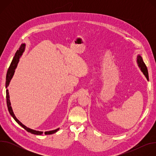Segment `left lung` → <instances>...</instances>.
<instances>
[{
    "instance_id": "1",
    "label": "left lung",
    "mask_w": 156,
    "mask_h": 156,
    "mask_svg": "<svg viewBox=\"0 0 156 156\" xmlns=\"http://www.w3.org/2000/svg\"><path fill=\"white\" fill-rule=\"evenodd\" d=\"M137 62H138L139 66L141 68V71L143 72V73H144L145 76L146 77L147 80H149V75H148V71H147V66L145 65V63H144L142 57L140 55H138V57H137Z\"/></svg>"
}]
</instances>
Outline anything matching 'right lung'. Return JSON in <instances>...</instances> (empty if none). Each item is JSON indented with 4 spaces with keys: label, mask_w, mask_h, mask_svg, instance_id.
<instances>
[{
    "label": "right lung",
    "mask_w": 156,
    "mask_h": 156,
    "mask_svg": "<svg viewBox=\"0 0 156 156\" xmlns=\"http://www.w3.org/2000/svg\"><path fill=\"white\" fill-rule=\"evenodd\" d=\"M25 44H22L21 46L20 47L19 49L17 50V51L15 53V55L12 60V62L9 66V68L8 69V71H7V76H6V83H5V87L7 88V86H9V83L11 80V79L12 78V76L14 74V72H15V70L16 67L17 66V64L19 62V58L20 57V56L22 55V53L24 51V49H25ZM6 98H7V107H8V110L9 111V112L10 114V115L12 116V117L15 119V120L22 127H23L25 129H26L28 132H30L31 133H32V134H34V135H42L43 132L42 131H36V130H34V129H30L28 127H27L25 125H24L23 123H21L15 117V114H13V110L12 108V107H11V104H10V97H9V90H6ZM59 129V128H57L56 129H54V130H52V131H46L44 132V134L45 135H52L53 134V133H56L58 130Z\"/></svg>",
    "instance_id": "obj_1"
}]
</instances>
